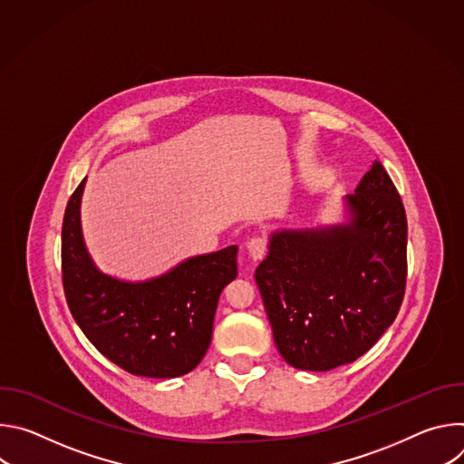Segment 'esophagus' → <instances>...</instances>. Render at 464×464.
Returning a JSON list of instances; mask_svg holds the SVG:
<instances>
[{"label": "esophagus", "instance_id": "34e87169", "mask_svg": "<svg viewBox=\"0 0 464 464\" xmlns=\"http://www.w3.org/2000/svg\"><path fill=\"white\" fill-rule=\"evenodd\" d=\"M246 247H247V253L253 260H260L264 255H266V240L260 238V237H255V238L247 240Z\"/></svg>", "mask_w": 464, "mask_h": 464}]
</instances>
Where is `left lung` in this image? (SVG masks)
<instances>
[{"instance_id":"1","label":"left lung","mask_w":464,"mask_h":464,"mask_svg":"<svg viewBox=\"0 0 464 464\" xmlns=\"http://www.w3.org/2000/svg\"><path fill=\"white\" fill-rule=\"evenodd\" d=\"M343 204L342 224L274 231L255 272L276 345L295 369L330 371L358 360L404 299L408 220L378 161Z\"/></svg>"}]
</instances>
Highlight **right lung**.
Instances as JSON below:
<instances>
[{
    "label": "right lung",
    "mask_w": 464,
    "mask_h": 464,
    "mask_svg": "<svg viewBox=\"0 0 464 464\" xmlns=\"http://www.w3.org/2000/svg\"><path fill=\"white\" fill-rule=\"evenodd\" d=\"M86 178L65 208L62 283L93 347L136 376L176 378L206 356L222 290L237 277V246L185 258L167 274L130 283L102 274L81 226Z\"/></svg>",
    "instance_id": "right-lung-1"
}]
</instances>
